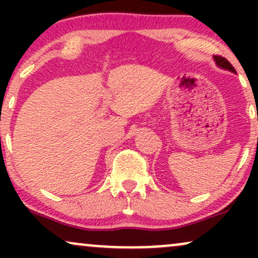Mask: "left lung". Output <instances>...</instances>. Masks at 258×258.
Segmentation results:
<instances>
[{"mask_svg":"<svg viewBox=\"0 0 258 258\" xmlns=\"http://www.w3.org/2000/svg\"><path fill=\"white\" fill-rule=\"evenodd\" d=\"M214 60L216 65H217L218 68H221V69L228 70V72H232V73H236L235 69L233 68V65L230 64L226 58L220 57V55H214Z\"/></svg>","mask_w":258,"mask_h":258,"instance_id":"obj_1","label":"left lung"}]
</instances>
